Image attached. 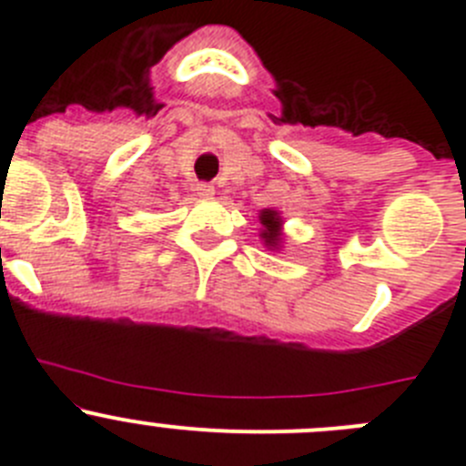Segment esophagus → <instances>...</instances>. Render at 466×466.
Returning <instances> with one entry per match:
<instances>
[{
	"mask_svg": "<svg viewBox=\"0 0 466 466\" xmlns=\"http://www.w3.org/2000/svg\"><path fill=\"white\" fill-rule=\"evenodd\" d=\"M196 191H198L200 198H211V196H214V185H209V182H200V185L196 187Z\"/></svg>",
	"mask_w": 466,
	"mask_h": 466,
	"instance_id": "1",
	"label": "esophagus"
}]
</instances>
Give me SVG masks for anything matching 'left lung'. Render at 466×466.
<instances>
[{
	"instance_id": "8db88e82",
	"label": "left lung",
	"mask_w": 466,
	"mask_h": 466,
	"mask_svg": "<svg viewBox=\"0 0 466 466\" xmlns=\"http://www.w3.org/2000/svg\"><path fill=\"white\" fill-rule=\"evenodd\" d=\"M259 220L263 225L259 237L263 238V243H266L268 250H277V248H281V216H279V211L261 209Z\"/></svg>"
}]
</instances>
